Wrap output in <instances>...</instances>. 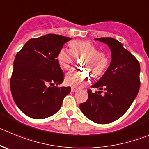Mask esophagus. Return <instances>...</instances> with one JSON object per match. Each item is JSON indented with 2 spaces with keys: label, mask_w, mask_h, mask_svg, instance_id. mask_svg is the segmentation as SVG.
Returning a JSON list of instances; mask_svg holds the SVG:
<instances>
[{
  "label": "esophagus",
  "mask_w": 149,
  "mask_h": 149,
  "mask_svg": "<svg viewBox=\"0 0 149 149\" xmlns=\"http://www.w3.org/2000/svg\"><path fill=\"white\" fill-rule=\"evenodd\" d=\"M78 91V89L75 88V87H72L71 89V92H73V93H76V92Z\"/></svg>",
  "instance_id": "1"
}]
</instances>
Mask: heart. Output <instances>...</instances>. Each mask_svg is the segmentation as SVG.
Wrapping results in <instances>:
<instances>
[{"label":"heart","instance_id":"1","mask_svg":"<svg viewBox=\"0 0 149 149\" xmlns=\"http://www.w3.org/2000/svg\"><path fill=\"white\" fill-rule=\"evenodd\" d=\"M70 50L62 48L57 54V61L64 69H69L74 62L75 57L82 56L81 65L89 70L94 77L101 76L109 63L107 56L103 51H98L95 45L88 41H72ZM90 76L87 70H72L67 73L65 82L69 85L78 87L90 80Z\"/></svg>","mask_w":149,"mask_h":149}]
</instances>
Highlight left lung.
<instances>
[{"label": "left lung", "instance_id": "obj_1", "mask_svg": "<svg viewBox=\"0 0 149 149\" xmlns=\"http://www.w3.org/2000/svg\"><path fill=\"white\" fill-rule=\"evenodd\" d=\"M95 40L109 46L112 61L102 77L91 86L99 91L87 90L88 98L79 108L92 121L106 124L120 118L135 99L140 85V67L137 59L115 39L101 37ZM103 88L106 91L104 96L100 95Z\"/></svg>", "mask_w": 149, "mask_h": 149}]
</instances>
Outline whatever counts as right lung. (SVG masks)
Listing matches in <instances>:
<instances>
[{
    "instance_id": "1",
    "label": "right lung",
    "mask_w": 149,
    "mask_h": 149,
    "mask_svg": "<svg viewBox=\"0 0 149 149\" xmlns=\"http://www.w3.org/2000/svg\"><path fill=\"white\" fill-rule=\"evenodd\" d=\"M70 40L54 34L31 39L15 56L11 92L18 108L31 118H46L56 113L70 93V87L48 85L63 82L57 54Z\"/></svg>"
}]
</instances>
